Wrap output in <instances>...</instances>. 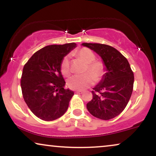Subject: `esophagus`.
I'll list each match as a JSON object with an SVG mask.
<instances>
[{
    "instance_id": "34e87169",
    "label": "esophagus",
    "mask_w": 156,
    "mask_h": 156,
    "mask_svg": "<svg viewBox=\"0 0 156 156\" xmlns=\"http://www.w3.org/2000/svg\"><path fill=\"white\" fill-rule=\"evenodd\" d=\"M76 93H77V94H82V93H83V91L77 90V91H76Z\"/></svg>"
}]
</instances>
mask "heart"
I'll return each mask as SVG.
<instances>
[{"instance_id": "obj_1", "label": "heart", "mask_w": 156, "mask_h": 156, "mask_svg": "<svg viewBox=\"0 0 156 156\" xmlns=\"http://www.w3.org/2000/svg\"><path fill=\"white\" fill-rule=\"evenodd\" d=\"M75 55L86 63L84 74L76 75L68 79V86L75 90H83L93 84L94 81H101L106 74L105 64L103 61L95 60V53L87 48H81L78 50ZM60 70L63 76L68 77L71 73L69 58L68 55L63 57L60 64Z\"/></svg>"}]
</instances>
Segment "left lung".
<instances>
[{
	"label": "left lung",
	"instance_id": "8db88e82",
	"mask_svg": "<svg viewBox=\"0 0 156 156\" xmlns=\"http://www.w3.org/2000/svg\"><path fill=\"white\" fill-rule=\"evenodd\" d=\"M102 58L107 73L93 88V98L87 103L91 115L102 120H110L123 112L131 96L134 75L125 56L118 50L101 43H82Z\"/></svg>",
	"mask_w": 156,
	"mask_h": 156
}]
</instances>
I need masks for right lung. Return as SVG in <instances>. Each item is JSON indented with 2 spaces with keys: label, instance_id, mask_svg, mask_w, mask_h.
I'll list each match as a JSON object with an SVG mask.
<instances>
[{
  "label": "right lung",
  "instance_id": "1",
  "mask_svg": "<svg viewBox=\"0 0 156 156\" xmlns=\"http://www.w3.org/2000/svg\"><path fill=\"white\" fill-rule=\"evenodd\" d=\"M76 45L75 43L47 45L25 64L20 79L23 97L31 112L41 120H54L67 111L74 93L65 89L60 64Z\"/></svg>",
  "mask_w": 156,
  "mask_h": 156
}]
</instances>
